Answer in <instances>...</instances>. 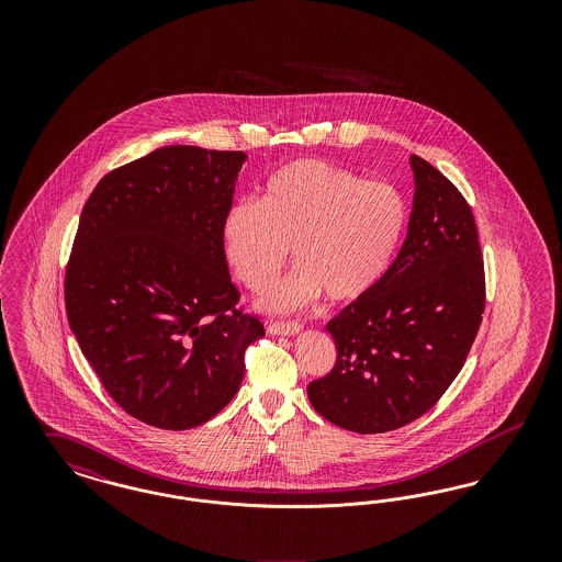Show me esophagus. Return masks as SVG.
<instances>
[{
	"mask_svg": "<svg viewBox=\"0 0 562 562\" xmlns=\"http://www.w3.org/2000/svg\"><path fill=\"white\" fill-rule=\"evenodd\" d=\"M268 330L271 335L293 337L303 330V326L299 322H269Z\"/></svg>",
	"mask_w": 562,
	"mask_h": 562,
	"instance_id": "esophagus-1",
	"label": "esophagus"
}]
</instances>
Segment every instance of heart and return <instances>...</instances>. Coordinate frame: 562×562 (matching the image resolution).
Wrapping results in <instances>:
<instances>
[{
	"mask_svg": "<svg viewBox=\"0 0 562 562\" xmlns=\"http://www.w3.org/2000/svg\"><path fill=\"white\" fill-rule=\"evenodd\" d=\"M408 223L398 189L322 160L278 168L263 198L236 202L223 218V248L241 282L261 291L286 263L299 266L261 296L269 312L299 310L322 293L353 301L385 278Z\"/></svg>",
	"mask_w": 562,
	"mask_h": 562,
	"instance_id": "obj_1",
	"label": "heart"
}]
</instances>
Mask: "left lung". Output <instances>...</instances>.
<instances>
[{"mask_svg": "<svg viewBox=\"0 0 562 562\" xmlns=\"http://www.w3.org/2000/svg\"><path fill=\"white\" fill-rule=\"evenodd\" d=\"M406 240L385 278L326 324L333 371L307 385L339 428L383 434L440 401L461 371L484 312V268L472 209L419 156Z\"/></svg>", "mask_w": 562, "mask_h": 562, "instance_id": "8db88e82", "label": "left lung"}]
</instances>
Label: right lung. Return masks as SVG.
Instances as JSON below:
<instances>
[{
    "instance_id": "1",
    "label": "right lung",
    "mask_w": 562,
    "mask_h": 562,
    "mask_svg": "<svg viewBox=\"0 0 562 562\" xmlns=\"http://www.w3.org/2000/svg\"><path fill=\"white\" fill-rule=\"evenodd\" d=\"M246 154L170 145L90 193L65 276L69 326L109 396L160 429L198 428L266 335L238 310L223 248Z\"/></svg>"
}]
</instances>
